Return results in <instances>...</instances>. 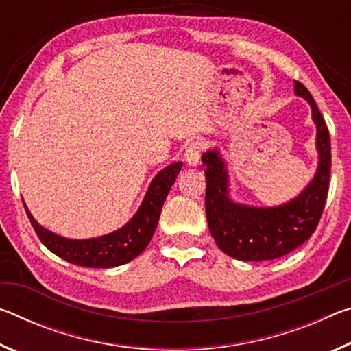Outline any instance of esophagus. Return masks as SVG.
<instances>
[{"label": "esophagus", "mask_w": 351, "mask_h": 351, "mask_svg": "<svg viewBox=\"0 0 351 351\" xmlns=\"http://www.w3.org/2000/svg\"><path fill=\"white\" fill-rule=\"evenodd\" d=\"M201 150H203V144L198 141H193L192 144H189L186 148V153H184V159L189 167H197L199 164V158H201Z\"/></svg>", "instance_id": "esophagus-1"}]
</instances>
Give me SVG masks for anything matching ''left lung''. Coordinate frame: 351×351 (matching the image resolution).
<instances>
[{"instance_id":"obj_1","label":"left lung","mask_w":351,"mask_h":351,"mask_svg":"<svg viewBox=\"0 0 351 351\" xmlns=\"http://www.w3.org/2000/svg\"><path fill=\"white\" fill-rule=\"evenodd\" d=\"M294 93L311 106L319 154L316 173L295 198L272 207L237 203L230 198L228 164L218 148L201 154L207 180V224L217 246L232 258L265 261L283 257L310 239L324 212L331 169L328 128L310 91L297 80Z\"/></svg>"}]
</instances>
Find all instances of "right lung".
Returning a JSON list of instances; mask_svg holds the SVG:
<instances>
[{
    "label": "right lung",
    "mask_w": 351,
    "mask_h": 351,
    "mask_svg": "<svg viewBox=\"0 0 351 351\" xmlns=\"http://www.w3.org/2000/svg\"><path fill=\"white\" fill-rule=\"evenodd\" d=\"M181 167L182 162H173L158 171L132 219L114 232L102 237L85 240L66 239L41 226L29 212L26 203L25 209L40 241L51 252L69 263L86 266V268H114L132 261L148 246L156 230L164 201L167 198L170 187L175 184Z\"/></svg>",
    "instance_id": "1"
}]
</instances>
